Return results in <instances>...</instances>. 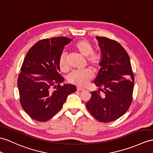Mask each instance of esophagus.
<instances>
[{"label": "esophagus", "mask_w": 153, "mask_h": 153, "mask_svg": "<svg viewBox=\"0 0 153 153\" xmlns=\"http://www.w3.org/2000/svg\"><path fill=\"white\" fill-rule=\"evenodd\" d=\"M76 89H77V91H84V89L83 88H81L79 86H78L76 88Z\"/></svg>", "instance_id": "obj_1"}]
</instances>
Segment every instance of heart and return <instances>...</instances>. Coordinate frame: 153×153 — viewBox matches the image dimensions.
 Returning a JSON list of instances; mask_svg holds the SVG:
<instances>
[{
    "instance_id": "obj_1",
    "label": "heart",
    "mask_w": 153,
    "mask_h": 153,
    "mask_svg": "<svg viewBox=\"0 0 153 153\" xmlns=\"http://www.w3.org/2000/svg\"><path fill=\"white\" fill-rule=\"evenodd\" d=\"M73 48L82 56L85 57L87 64L94 71L99 70L102 65L103 56L99 51H94V47L86 40H80L73 45ZM59 68L63 71L68 70L66 59V54L62 53L58 59ZM94 74L91 69H85L82 71H74L68 76V81L71 84L78 86H85L93 78Z\"/></svg>"
}]
</instances>
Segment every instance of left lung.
<instances>
[{
  "label": "left lung",
  "instance_id": "1",
  "mask_svg": "<svg viewBox=\"0 0 153 153\" xmlns=\"http://www.w3.org/2000/svg\"><path fill=\"white\" fill-rule=\"evenodd\" d=\"M97 39L103 61L94 82L100 90L91 92L85 106L97 120L110 123L121 117L131 105L134 75L129 56L120 43L106 37Z\"/></svg>",
  "mask_w": 153,
  "mask_h": 153
}]
</instances>
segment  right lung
<instances>
[{
	"instance_id": "add662e5",
	"label": "right lung",
	"mask_w": 153,
	"mask_h": 153,
	"mask_svg": "<svg viewBox=\"0 0 153 153\" xmlns=\"http://www.w3.org/2000/svg\"><path fill=\"white\" fill-rule=\"evenodd\" d=\"M71 39L58 37L39 41L30 48L19 74L17 86L23 109L32 120H49L60 110L68 96L75 92L73 84L61 83L58 59ZM31 74H41L34 77Z\"/></svg>"
}]
</instances>
